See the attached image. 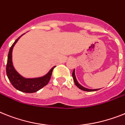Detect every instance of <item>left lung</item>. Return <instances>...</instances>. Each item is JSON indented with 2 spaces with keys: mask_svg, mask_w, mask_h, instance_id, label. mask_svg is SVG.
Listing matches in <instances>:
<instances>
[{
  "mask_svg": "<svg viewBox=\"0 0 125 125\" xmlns=\"http://www.w3.org/2000/svg\"><path fill=\"white\" fill-rule=\"evenodd\" d=\"M72 77H73V81L75 82V84L77 85V87H79L80 89L82 91H88V92H92V91H96L99 90V89H87L85 88V87H83L82 85H81L80 83L78 82L77 81V79H76V77H75V69L73 71V73H72Z\"/></svg>",
  "mask_w": 125,
  "mask_h": 125,
  "instance_id": "obj_1",
  "label": "left lung"
}]
</instances>
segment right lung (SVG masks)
<instances>
[{
  "instance_id": "obj_1",
  "label": "right lung",
  "mask_w": 125,
  "mask_h": 125,
  "mask_svg": "<svg viewBox=\"0 0 125 125\" xmlns=\"http://www.w3.org/2000/svg\"><path fill=\"white\" fill-rule=\"evenodd\" d=\"M23 34L21 36H23ZM21 36H20L14 42L9 49L8 56V62L6 65V73L11 84L17 90L21 92L27 93H35L39 91L48 83V82L50 81L52 73V71L55 66L52 68L50 71L45 75L43 77H37V78L27 79L18 73L13 64L12 52H13V47Z\"/></svg>"
}]
</instances>
